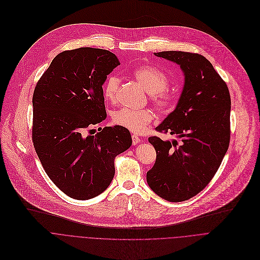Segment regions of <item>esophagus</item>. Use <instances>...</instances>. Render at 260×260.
<instances>
[{
	"mask_svg": "<svg viewBox=\"0 0 260 260\" xmlns=\"http://www.w3.org/2000/svg\"><path fill=\"white\" fill-rule=\"evenodd\" d=\"M131 138H132V143L133 144H137L138 142H140L141 140H140V138L136 135V134H133L132 136H131Z\"/></svg>",
	"mask_w": 260,
	"mask_h": 260,
	"instance_id": "1",
	"label": "esophagus"
}]
</instances>
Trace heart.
<instances>
[{
  "instance_id": "1",
  "label": "heart",
  "mask_w": 260,
  "mask_h": 260,
  "mask_svg": "<svg viewBox=\"0 0 260 260\" xmlns=\"http://www.w3.org/2000/svg\"><path fill=\"white\" fill-rule=\"evenodd\" d=\"M134 77L150 94L152 105L159 112L168 114L176 106V97L168 89L169 79L158 68L145 66L139 67L133 72ZM121 79L116 74H111L102 85V93L105 98L115 102L118 98ZM152 113L149 110H132L123 108L113 115V123L134 133L142 132L151 122Z\"/></svg>"
}]
</instances>
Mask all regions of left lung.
<instances>
[{"label": "left lung", "mask_w": 260, "mask_h": 260, "mask_svg": "<svg viewBox=\"0 0 260 260\" xmlns=\"http://www.w3.org/2000/svg\"><path fill=\"white\" fill-rule=\"evenodd\" d=\"M180 66L185 76L178 105L150 136L157 158L146 173L149 187L169 202L186 201L214 177L231 140V95L226 83L203 55L184 51L154 53Z\"/></svg>", "instance_id": "obj_1"}]
</instances>
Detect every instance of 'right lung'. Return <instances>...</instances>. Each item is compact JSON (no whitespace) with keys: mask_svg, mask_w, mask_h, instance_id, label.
Listing matches in <instances>:
<instances>
[{"mask_svg":"<svg viewBox=\"0 0 260 260\" xmlns=\"http://www.w3.org/2000/svg\"><path fill=\"white\" fill-rule=\"evenodd\" d=\"M119 64L108 50H67L52 60L34 91V147L49 178L76 200L105 191L116 157L132 144L129 130L120 126L91 134V127L107 118L102 85Z\"/></svg>","mask_w":260,"mask_h":260,"instance_id":"add662e5","label":"right lung"}]
</instances>
